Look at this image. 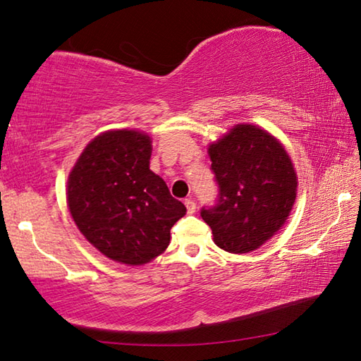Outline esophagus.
<instances>
[{"instance_id": "34e87169", "label": "esophagus", "mask_w": 361, "mask_h": 361, "mask_svg": "<svg viewBox=\"0 0 361 361\" xmlns=\"http://www.w3.org/2000/svg\"><path fill=\"white\" fill-rule=\"evenodd\" d=\"M185 205H186V210H188V213L189 215H192V213L195 212V202L192 199H186L185 200Z\"/></svg>"}]
</instances>
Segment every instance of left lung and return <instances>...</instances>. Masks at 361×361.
Segmentation results:
<instances>
[{
  "instance_id": "1",
  "label": "left lung",
  "mask_w": 361,
  "mask_h": 361,
  "mask_svg": "<svg viewBox=\"0 0 361 361\" xmlns=\"http://www.w3.org/2000/svg\"><path fill=\"white\" fill-rule=\"evenodd\" d=\"M209 156L218 199L200 216L224 252H253L277 234L295 204L298 176L288 152L261 127L237 124L209 146Z\"/></svg>"
}]
</instances>
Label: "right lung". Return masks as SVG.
<instances>
[{"label": "right lung", "instance_id": "right-lung-1", "mask_svg": "<svg viewBox=\"0 0 361 361\" xmlns=\"http://www.w3.org/2000/svg\"><path fill=\"white\" fill-rule=\"evenodd\" d=\"M151 138L108 130L85 146L70 172L66 202L78 229L106 258L142 266L166 252L186 207L149 170Z\"/></svg>", "mask_w": 361, "mask_h": 361}]
</instances>
